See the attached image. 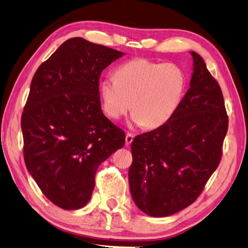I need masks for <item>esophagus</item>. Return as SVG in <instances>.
I'll use <instances>...</instances> for the list:
<instances>
[{"label":"esophagus","mask_w":248,"mask_h":248,"mask_svg":"<svg viewBox=\"0 0 248 248\" xmlns=\"http://www.w3.org/2000/svg\"><path fill=\"white\" fill-rule=\"evenodd\" d=\"M133 141V134L131 133H127L125 134V145H130Z\"/></svg>","instance_id":"obj_1"}]
</instances>
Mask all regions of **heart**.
Listing matches in <instances>:
<instances>
[{
  "label": "heart",
  "instance_id": "heart-1",
  "mask_svg": "<svg viewBox=\"0 0 248 248\" xmlns=\"http://www.w3.org/2000/svg\"><path fill=\"white\" fill-rule=\"evenodd\" d=\"M186 75L181 67L138 58L116 69L115 77L102 80L103 109L118 120L131 108L137 127L159 128L178 111L186 91Z\"/></svg>",
  "mask_w": 248,
  "mask_h": 248
}]
</instances>
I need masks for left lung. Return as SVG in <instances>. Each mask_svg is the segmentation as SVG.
<instances>
[{
	"mask_svg": "<svg viewBox=\"0 0 248 248\" xmlns=\"http://www.w3.org/2000/svg\"><path fill=\"white\" fill-rule=\"evenodd\" d=\"M178 111L167 124L133 139L129 186L144 214L167 217L196 201L221 159L228 116L221 89L196 52Z\"/></svg>",
	"mask_w": 248,
	"mask_h": 248,
	"instance_id": "1",
	"label": "left lung"
}]
</instances>
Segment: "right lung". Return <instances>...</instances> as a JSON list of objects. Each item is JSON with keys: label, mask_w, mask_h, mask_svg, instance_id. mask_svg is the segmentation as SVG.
Masks as SVG:
<instances>
[{"label": "right lung", "mask_w": 248, "mask_h": 248, "mask_svg": "<svg viewBox=\"0 0 248 248\" xmlns=\"http://www.w3.org/2000/svg\"><path fill=\"white\" fill-rule=\"evenodd\" d=\"M123 52L82 38L67 40L39 67L21 116L24 158L53 204L82 208L98 166L124 146L123 130L103 114L100 76Z\"/></svg>", "instance_id": "add662e5"}]
</instances>
